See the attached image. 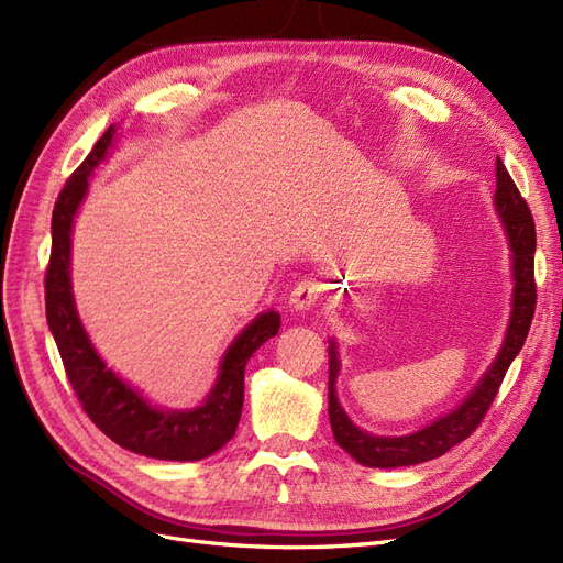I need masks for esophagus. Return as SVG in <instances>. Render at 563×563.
<instances>
[{"mask_svg":"<svg viewBox=\"0 0 563 563\" xmlns=\"http://www.w3.org/2000/svg\"><path fill=\"white\" fill-rule=\"evenodd\" d=\"M321 298V284L314 277H305L290 290L288 305L296 309V312H305V309H312L319 305Z\"/></svg>","mask_w":563,"mask_h":563,"instance_id":"esophagus-1","label":"esophagus"}]
</instances>
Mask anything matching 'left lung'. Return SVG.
Wrapping results in <instances>:
<instances>
[{
  "label": "left lung",
  "instance_id": "obj_1",
  "mask_svg": "<svg viewBox=\"0 0 563 563\" xmlns=\"http://www.w3.org/2000/svg\"><path fill=\"white\" fill-rule=\"evenodd\" d=\"M496 209L506 223L510 249H512V273H515V296H512V319L506 342H503L498 358L489 367V373L482 377L477 389L463 400L454 412L433 421L426 429L405 435V438H377L367 435L349 421L335 396V379L340 371V361L335 344L328 346V417L331 429L340 448L354 456L363 466L371 468H398L415 466L442 456L454 444L463 442L482 423L484 415L500 389L510 363L525 346L529 328L536 312V275H533V256H536V223L527 200L521 198L506 165L496 158Z\"/></svg>",
  "mask_w": 563,
  "mask_h": 563
}]
</instances>
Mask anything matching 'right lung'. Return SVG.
<instances>
[{"instance_id":"obj_1","label":"right lung","mask_w":563,"mask_h":563,"mask_svg":"<svg viewBox=\"0 0 563 563\" xmlns=\"http://www.w3.org/2000/svg\"><path fill=\"white\" fill-rule=\"evenodd\" d=\"M111 137L113 128L97 140L86 161L74 169L53 207V244L44 279L48 328L76 398H79L90 421L107 438L134 454L167 461H200L221 450L235 435L244 402L246 361L263 342L277 335L282 317L269 309L232 342L223 356L217 389L196 410H156L140 394H134L125 382L107 371L102 358L95 354L74 309L69 284V235L76 209L86 196L88 174L104 158Z\"/></svg>"}]
</instances>
